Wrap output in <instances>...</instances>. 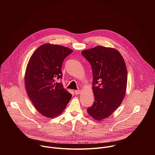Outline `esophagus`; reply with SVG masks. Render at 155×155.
Instances as JSON below:
<instances>
[{
	"label": "esophagus",
	"mask_w": 155,
	"mask_h": 155,
	"mask_svg": "<svg viewBox=\"0 0 155 155\" xmlns=\"http://www.w3.org/2000/svg\"><path fill=\"white\" fill-rule=\"evenodd\" d=\"M75 94H79L80 93V92H81V91L80 90H75Z\"/></svg>",
	"instance_id": "esophagus-1"
}]
</instances>
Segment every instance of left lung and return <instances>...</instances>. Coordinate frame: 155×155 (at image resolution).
<instances>
[{
    "label": "left lung",
    "mask_w": 155,
    "mask_h": 155,
    "mask_svg": "<svg viewBox=\"0 0 155 155\" xmlns=\"http://www.w3.org/2000/svg\"><path fill=\"white\" fill-rule=\"evenodd\" d=\"M81 54L90 62L93 75L94 102L87 112L96 120L105 119L121 104L126 93L127 69L121 54L115 49L97 46Z\"/></svg>",
    "instance_id": "1"
}]
</instances>
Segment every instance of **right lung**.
I'll use <instances>...</instances> for the list:
<instances>
[{"instance_id": "obj_1", "label": "right lung", "mask_w": 155, "mask_h": 155, "mask_svg": "<svg viewBox=\"0 0 155 155\" xmlns=\"http://www.w3.org/2000/svg\"><path fill=\"white\" fill-rule=\"evenodd\" d=\"M72 50L57 45L44 44L31 57L25 74L26 89L33 105L42 115L48 118L60 115L72 94L61 83L62 65Z\"/></svg>"}]
</instances>
